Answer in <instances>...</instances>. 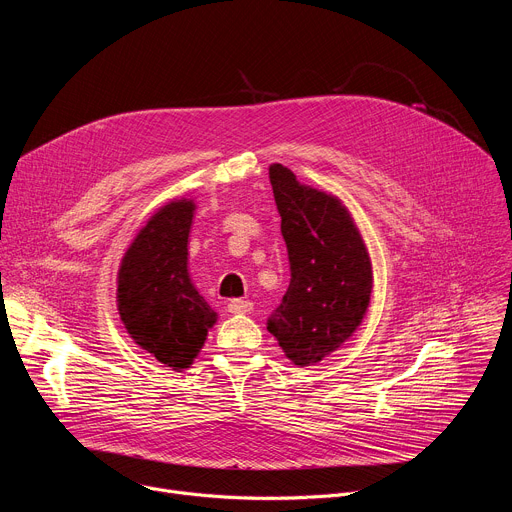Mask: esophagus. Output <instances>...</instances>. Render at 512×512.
<instances>
[{"mask_svg":"<svg viewBox=\"0 0 512 512\" xmlns=\"http://www.w3.org/2000/svg\"><path fill=\"white\" fill-rule=\"evenodd\" d=\"M229 312L231 314H249L253 310V304L249 300H243V298H235L229 302Z\"/></svg>","mask_w":512,"mask_h":512,"instance_id":"1","label":"esophagus"}]
</instances>
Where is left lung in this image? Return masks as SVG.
Returning <instances> with one entry per match:
<instances>
[{"mask_svg":"<svg viewBox=\"0 0 512 512\" xmlns=\"http://www.w3.org/2000/svg\"><path fill=\"white\" fill-rule=\"evenodd\" d=\"M269 178L291 279L267 330L291 362L310 367L334 352L367 312L371 261L334 196L302 186L281 164L269 168Z\"/></svg>","mask_w":512,"mask_h":512,"instance_id":"obj_1","label":"left lung"}]
</instances>
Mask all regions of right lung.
Returning a JSON list of instances; mask_svg holds the SVG:
<instances>
[{
	"label": "right lung",
	"mask_w": 512,
	"mask_h": 512,
	"mask_svg": "<svg viewBox=\"0 0 512 512\" xmlns=\"http://www.w3.org/2000/svg\"><path fill=\"white\" fill-rule=\"evenodd\" d=\"M194 204L170 202L127 249L117 302L131 338L172 371L188 369L216 312L188 275V233Z\"/></svg>",
	"instance_id": "right-lung-1"
}]
</instances>
